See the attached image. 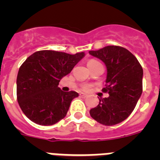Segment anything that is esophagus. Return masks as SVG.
Listing matches in <instances>:
<instances>
[{
  "mask_svg": "<svg viewBox=\"0 0 160 160\" xmlns=\"http://www.w3.org/2000/svg\"><path fill=\"white\" fill-rule=\"evenodd\" d=\"M79 95H80V97H82V98H87V94H84V93H80V94H79Z\"/></svg>",
  "mask_w": 160,
  "mask_h": 160,
  "instance_id": "34e87169",
  "label": "esophagus"
}]
</instances>
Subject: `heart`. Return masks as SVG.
Returning <instances> with one entry per match:
<instances>
[{
    "label": "heart",
    "instance_id": "heart-1",
    "mask_svg": "<svg viewBox=\"0 0 160 160\" xmlns=\"http://www.w3.org/2000/svg\"><path fill=\"white\" fill-rule=\"evenodd\" d=\"M97 62V61H95V60H90L88 62H87V65L88 64H90V63H93V62ZM89 87H90V86H89V85H84V86H83V90H87V89L89 88Z\"/></svg>",
    "mask_w": 160,
    "mask_h": 160
}]
</instances>
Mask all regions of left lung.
Instances as JSON below:
<instances>
[{"label": "left lung", "mask_w": 160, "mask_h": 160, "mask_svg": "<svg viewBox=\"0 0 160 160\" xmlns=\"http://www.w3.org/2000/svg\"><path fill=\"white\" fill-rule=\"evenodd\" d=\"M89 53L107 66L106 87L109 97L90 111V116L105 126L122 122L131 114L142 92L143 71L136 58L121 46H108Z\"/></svg>", "instance_id": "8db88e82"}]
</instances>
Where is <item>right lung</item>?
Returning a JSON list of instances; mask_svg holds the SVG:
<instances>
[{"label": "right lung", "instance_id": "add662e5", "mask_svg": "<svg viewBox=\"0 0 160 160\" xmlns=\"http://www.w3.org/2000/svg\"><path fill=\"white\" fill-rule=\"evenodd\" d=\"M84 56V52L69 54L41 50L24 62L17 78V97L25 116L42 126L53 125L66 117L71 101L78 94L62 91L59 82Z\"/></svg>", "mask_w": 160, "mask_h": 160}]
</instances>
